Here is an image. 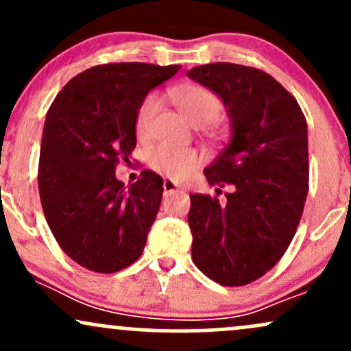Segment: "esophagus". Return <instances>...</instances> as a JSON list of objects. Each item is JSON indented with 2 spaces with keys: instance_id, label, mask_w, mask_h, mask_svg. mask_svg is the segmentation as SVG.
I'll return each mask as SVG.
<instances>
[{
  "instance_id": "1",
  "label": "esophagus",
  "mask_w": 351,
  "mask_h": 351,
  "mask_svg": "<svg viewBox=\"0 0 351 351\" xmlns=\"http://www.w3.org/2000/svg\"><path fill=\"white\" fill-rule=\"evenodd\" d=\"M178 186H176V183L175 181H171V180H165L163 181V195H170V193H175V191H178Z\"/></svg>"
}]
</instances>
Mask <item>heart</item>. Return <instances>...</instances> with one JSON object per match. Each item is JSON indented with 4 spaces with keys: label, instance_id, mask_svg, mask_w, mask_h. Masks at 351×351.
Listing matches in <instances>:
<instances>
[{
    "label": "heart",
    "instance_id": "obj_1",
    "mask_svg": "<svg viewBox=\"0 0 351 351\" xmlns=\"http://www.w3.org/2000/svg\"><path fill=\"white\" fill-rule=\"evenodd\" d=\"M170 95L171 99L178 102L184 117L196 127L213 123L223 110V104H221L219 97L209 88L198 86L180 87L173 88ZM160 108H162V99L156 94H150L143 99L138 112H136V135L142 136V138L150 135L153 122H155ZM148 163L153 170L162 173L168 178L183 180L198 167L199 155L193 148L171 147V145L162 143L148 152Z\"/></svg>",
    "mask_w": 351,
    "mask_h": 351
}]
</instances>
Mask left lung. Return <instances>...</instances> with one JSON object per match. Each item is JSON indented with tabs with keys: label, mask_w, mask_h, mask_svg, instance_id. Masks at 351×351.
Masks as SVG:
<instances>
[{
	"label": "left lung",
	"mask_w": 351,
	"mask_h": 351,
	"mask_svg": "<svg viewBox=\"0 0 351 351\" xmlns=\"http://www.w3.org/2000/svg\"><path fill=\"white\" fill-rule=\"evenodd\" d=\"M188 77L219 95L232 123L228 145L204 170L217 196L229 188L226 201L189 196L193 263L217 284L241 287L279 263L299 228L308 193L307 122L291 92L256 67L213 62Z\"/></svg>",
	"instance_id": "left-lung-1"
}]
</instances>
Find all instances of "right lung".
<instances>
[{
    "label": "right lung",
    "instance_id": "right-lung-1",
    "mask_svg": "<svg viewBox=\"0 0 351 351\" xmlns=\"http://www.w3.org/2000/svg\"><path fill=\"white\" fill-rule=\"evenodd\" d=\"M180 67L100 64L72 77L49 107L38 168L43 211L60 249L88 271L119 272L142 256L163 180L145 170L125 188L115 168L130 162L140 104Z\"/></svg>",
    "mask_w": 351,
    "mask_h": 351
}]
</instances>
